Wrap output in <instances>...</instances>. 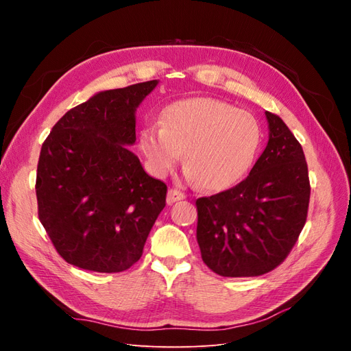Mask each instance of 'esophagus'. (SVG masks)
I'll list each match as a JSON object with an SVG mask.
<instances>
[{"label":"esophagus","instance_id":"34e87169","mask_svg":"<svg viewBox=\"0 0 351 351\" xmlns=\"http://www.w3.org/2000/svg\"><path fill=\"white\" fill-rule=\"evenodd\" d=\"M184 197H186L184 193L180 192V190H177V189H169L168 193H167V204L171 205V204H174V202L182 200V199H184Z\"/></svg>","mask_w":351,"mask_h":351}]
</instances>
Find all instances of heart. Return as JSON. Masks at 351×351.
Wrapping results in <instances>:
<instances>
[{
    "instance_id": "obj_1",
    "label": "heart",
    "mask_w": 351,
    "mask_h": 351,
    "mask_svg": "<svg viewBox=\"0 0 351 351\" xmlns=\"http://www.w3.org/2000/svg\"><path fill=\"white\" fill-rule=\"evenodd\" d=\"M258 120L234 105L212 98L176 101L161 125H147L139 145L152 171L168 174L184 152L186 177L208 190H224L249 173L259 152Z\"/></svg>"
}]
</instances>
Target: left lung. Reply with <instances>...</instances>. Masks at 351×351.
<instances>
[{
  "mask_svg": "<svg viewBox=\"0 0 351 351\" xmlns=\"http://www.w3.org/2000/svg\"><path fill=\"white\" fill-rule=\"evenodd\" d=\"M265 115L268 143L249 176L196 200L202 259L222 277H258L277 268L306 222L311 184L302 145L278 115Z\"/></svg>",
  "mask_w": 351,
  "mask_h": 351,
  "instance_id": "obj_1",
  "label": "left lung"
}]
</instances>
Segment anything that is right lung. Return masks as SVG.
Here are the masks:
<instances>
[{
    "mask_svg": "<svg viewBox=\"0 0 351 351\" xmlns=\"http://www.w3.org/2000/svg\"><path fill=\"white\" fill-rule=\"evenodd\" d=\"M158 80L102 90L71 108L42 145L38 215L66 262L121 272L141 259L167 186L147 176L130 147L136 110Z\"/></svg>",
    "mask_w": 351,
    "mask_h": 351,
    "instance_id": "add662e5",
    "label": "right lung"
}]
</instances>
